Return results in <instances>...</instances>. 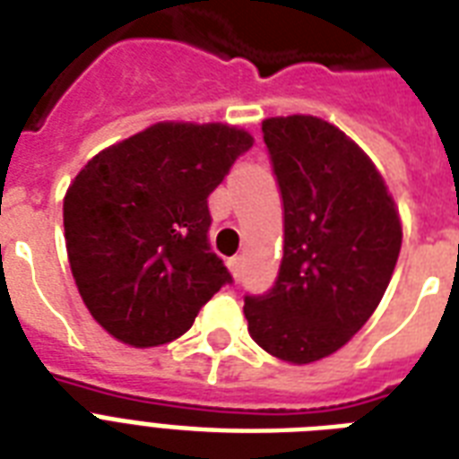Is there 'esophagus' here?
<instances>
[{
  "label": "esophagus",
  "mask_w": 459,
  "mask_h": 459,
  "mask_svg": "<svg viewBox=\"0 0 459 459\" xmlns=\"http://www.w3.org/2000/svg\"><path fill=\"white\" fill-rule=\"evenodd\" d=\"M229 269H230V273H233V279L240 281V276H243V257H230Z\"/></svg>",
  "instance_id": "obj_1"
}]
</instances>
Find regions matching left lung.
<instances>
[{
  "label": "left lung",
  "mask_w": 459,
  "mask_h": 459,
  "mask_svg": "<svg viewBox=\"0 0 459 459\" xmlns=\"http://www.w3.org/2000/svg\"><path fill=\"white\" fill-rule=\"evenodd\" d=\"M262 133L283 200V259L264 295H245V319L269 355L309 364L374 314L403 229L377 166L335 126L281 117Z\"/></svg>",
  "instance_id": "left-lung-1"
}]
</instances>
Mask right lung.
<instances>
[{"instance_id":"right-lung-1","label":"right lung","mask_w":459,"mask_h":459,"mask_svg":"<svg viewBox=\"0 0 459 459\" xmlns=\"http://www.w3.org/2000/svg\"><path fill=\"white\" fill-rule=\"evenodd\" d=\"M252 147L223 124H157L85 164L64 197L71 272L114 338H178L233 276L209 245L207 197Z\"/></svg>"}]
</instances>
